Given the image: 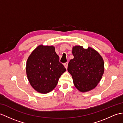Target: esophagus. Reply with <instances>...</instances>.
Segmentation results:
<instances>
[{"instance_id":"1","label":"esophagus","mask_w":123,"mask_h":123,"mask_svg":"<svg viewBox=\"0 0 123 123\" xmlns=\"http://www.w3.org/2000/svg\"><path fill=\"white\" fill-rule=\"evenodd\" d=\"M68 62H66V63H65L64 64V67H65V68H67H67H68Z\"/></svg>"}]
</instances>
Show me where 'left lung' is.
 <instances>
[{
	"instance_id": "obj_1",
	"label": "left lung",
	"mask_w": 123,
	"mask_h": 123,
	"mask_svg": "<svg viewBox=\"0 0 123 123\" xmlns=\"http://www.w3.org/2000/svg\"><path fill=\"white\" fill-rule=\"evenodd\" d=\"M74 58L68 64V71L72 75L74 85L81 92L95 88L103 75L104 61L93 48L76 45L72 48Z\"/></svg>"
}]
</instances>
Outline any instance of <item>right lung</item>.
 Wrapping results in <instances>:
<instances>
[{
  "mask_svg": "<svg viewBox=\"0 0 123 123\" xmlns=\"http://www.w3.org/2000/svg\"><path fill=\"white\" fill-rule=\"evenodd\" d=\"M66 71L59 62L53 46L37 47L28 58L26 73L28 80L37 92L45 94L56 86L60 77Z\"/></svg>",
  "mask_w": 123,
  "mask_h": 123,
  "instance_id": "obj_1",
  "label": "right lung"
}]
</instances>
